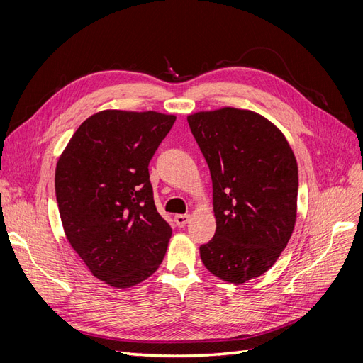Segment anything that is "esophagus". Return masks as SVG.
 Segmentation results:
<instances>
[{
    "label": "esophagus",
    "instance_id": "1",
    "mask_svg": "<svg viewBox=\"0 0 363 363\" xmlns=\"http://www.w3.org/2000/svg\"><path fill=\"white\" fill-rule=\"evenodd\" d=\"M189 219H191L189 215H175L174 216V221H175V224H177L179 227H184L186 224L189 223Z\"/></svg>",
    "mask_w": 363,
    "mask_h": 363
}]
</instances>
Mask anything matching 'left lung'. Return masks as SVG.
I'll use <instances>...</instances> for the list:
<instances>
[{
    "mask_svg": "<svg viewBox=\"0 0 363 363\" xmlns=\"http://www.w3.org/2000/svg\"><path fill=\"white\" fill-rule=\"evenodd\" d=\"M211 169L216 232L200 247L213 276L240 284L267 272L294 232L298 167L271 121L223 107L188 116Z\"/></svg>",
    "mask_w": 363,
    "mask_h": 363,
    "instance_id": "1",
    "label": "left lung"
}]
</instances>
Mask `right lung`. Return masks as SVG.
<instances>
[{"instance_id":"right-lung-1","label":"right lung","mask_w":363,"mask_h":363,"mask_svg":"<svg viewBox=\"0 0 363 363\" xmlns=\"http://www.w3.org/2000/svg\"><path fill=\"white\" fill-rule=\"evenodd\" d=\"M174 115L101 111L77 128L56 167L68 242L94 276L125 289L156 272L172 228L152 199L148 163Z\"/></svg>"}]
</instances>
